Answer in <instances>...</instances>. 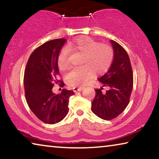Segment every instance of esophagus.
Returning <instances> with one entry per match:
<instances>
[{"label": "esophagus", "mask_w": 159, "mask_h": 159, "mask_svg": "<svg viewBox=\"0 0 159 159\" xmlns=\"http://www.w3.org/2000/svg\"><path fill=\"white\" fill-rule=\"evenodd\" d=\"M83 89V88H82V87H80V88L75 87V88H73V90H74V92H78V91H81Z\"/></svg>", "instance_id": "esophagus-1"}]
</instances>
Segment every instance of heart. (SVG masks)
<instances>
[{
  "label": "heart",
  "mask_w": 159,
  "mask_h": 159,
  "mask_svg": "<svg viewBox=\"0 0 159 159\" xmlns=\"http://www.w3.org/2000/svg\"><path fill=\"white\" fill-rule=\"evenodd\" d=\"M69 50L84 55L83 66L74 67L66 75V81L74 86H83L93 79L95 73L102 74L109 68L114 58V51L107 45L100 44L90 38H83L64 48L57 57L58 67L65 70L69 66Z\"/></svg>",
  "instance_id": "1"
}]
</instances>
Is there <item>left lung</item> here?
<instances>
[{"label":"left lung","mask_w":159,"mask_h":159,"mask_svg":"<svg viewBox=\"0 0 159 159\" xmlns=\"http://www.w3.org/2000/svg\"><path fill=\"white\" fill-rule=\"evenodd\" d=\"M114 49V60L109 71L98 79L109 90L102 93V88L95 89L92 111L102 119L111 120L124 111L130 100L133 87V70L124 48L110 40Z\"/></svg>","instance_id":"8db88e82"}]
</instances>
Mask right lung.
Listing matches in <instances>:
<instances>
[{"label": "right lung", "instance_id": "1", "mask_svg": "<svg viewBox=\"0 0 159 159\" xmlns=\"http://www.w3.org/2000/svg\"><path fill=\"white\" fill-rule=\"evenodd\" d=\"M66 41L64 39H55L37 48L29 57L25 71L26 102L32 112L48 124L64 119L69 111V98L74 94V91L63 89L56 95L52 90L54 81H60L56 79L60 73L57 57Z\"/></svg>", "mask_w": 159, "mask_h": 159}]
</instances>
